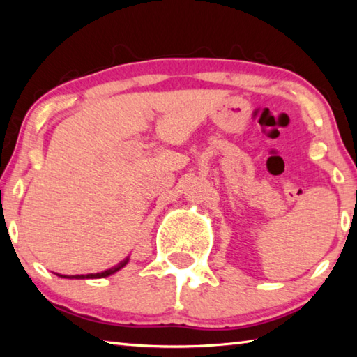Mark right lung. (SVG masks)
I'll return each mask as SVG.
<instances>
[{
    "label": "right lung",
    "mask_w": 357,
    "mask_h": 357,
    "mask_svg": "<svg viewBox=\"0 0 357 357\" xmlns=\"http://www.w3.org/2000/svg\"><path fill=\"white\" fill-rule=\"evenodd\" d=\"M128 263V261H124V263H121L118 268H114V269H110V271H105V273H102V274H86V275H75L77 279H98V277H107V275H110V274H113V273H116L118 269H121L123 268V266Z\"/></svg>",
    "instance_id": "add662e5"
}]
</instances>
